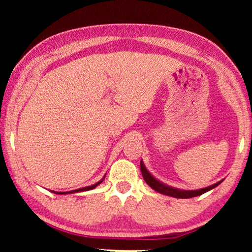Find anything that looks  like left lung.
<instances>
[{
  "label": "left lung",
  "instance_id": "8db88e82",
  "mask_svg": "<svg viewBox=\"0 0 252 252\" xmlns=\"http://www.w3.org/2000/svg\"><path fill=\"white\" fill-rule=\"evenodd\" d=\"M140 169H141V173H142V177L144 179V181H146L148 183V186L151 187L153 190H156L157 192H159V193L170 195V197L179 198V199H188V198L198 197V195H201L203 193L208 192V191L212 190L213 188L218 187L220 183L223 181V179H222V180L218 181L217 183H215V185L209 186V187H206V188H202V189L182 190V189H178V188L170 187L168 185H165V183L161 182L160 180H158L157 178L153 177L152 174L148 171V169L146 168V165H144L142 160H141V162H140Z\"/></svg>",
  "mask_w": 252,
  "mask_h": 252
}]
</instances>
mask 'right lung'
<instances>
[{
    "instance_id": "1",
    "label": "right lung",
    "mask_w": 252,
    "mask_h": 252,
    "mask_svg": "<svg viewBox=\"0 0 252 252\" xmlns=\"http://www.w3.org/2000/svg\"><path fill=\"white\" fill-rule=\"evenodd\" d=\"M105 176L101 179L100 181H97L96 183H94V185L92 186H89V187H84V188H80V189H76V190H72V191H66V192H58V191H52V192L57 193V194H69V193H76V192H82V191H89V190H92L94 189V188H96L97 186L100 185V183H102V181L104 180Z\"/></svg>"
}]
</instances>
